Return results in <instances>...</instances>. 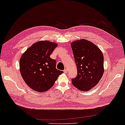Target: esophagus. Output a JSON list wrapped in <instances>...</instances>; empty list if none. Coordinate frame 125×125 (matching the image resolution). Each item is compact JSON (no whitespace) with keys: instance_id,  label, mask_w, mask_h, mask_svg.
I'll return each instance as SVG.
<instances>
[{"instance_id":"esophagus-1","label":"esophagus","mask_w":125,"mask_h":125,"mask_svg":"<svg viewBox=\"0 0 125 125\" xmlns=\"http://www.w3.org/2000/svg\"><path fill=\"white\" fill-rule=\"evenodd\" d=\"M64 72H65V73H67V72H68V69L67 68L65 69V70H64Z\"/></svg>"}]
</instances>
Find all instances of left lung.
Listing matches in <instances>:
<instances>
[{"mask_svg": "<svg viewBox=\"0 0 125 125\" xmlns=\"http://www.w3.org/2000/svg\"><path fill=\"white\" fill-rule=\"evenodd\" d=\"M71 46L78 71L72 83L80 90L89 91L98 84L104 73L103 53L97 46L85 39L73 42Z\"/></svg>", "mask_w": 125, "mask_h": 125, "instance_id": "1", "label": "left lung"}]
</instances>
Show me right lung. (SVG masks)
<instances>
[{"instance_id":"right-lung-1","label":"right lung","mask_w":125,"mask_h":125,"mask_svg":"<svg viewBox=\"0 0 125 125\" xmlns=\"http://www.w3.org/2000/svg\"><path fill=\"white\" fill-rule=\"evenodd\" d=\"M57 46L55 43L39 41L32 44L21 55L20 73L26 84L33 90H48L63 73L56 69V61L50 57Z\"/></svg>"}]
</instances>
